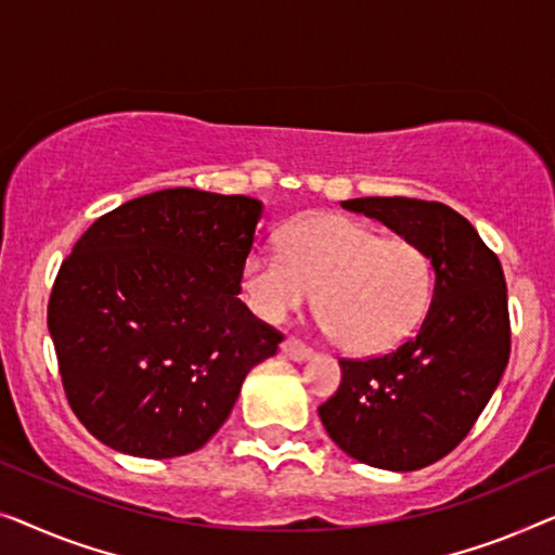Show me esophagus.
Here are the masks:
<instances>
[{"mask_svg": "<svg viewBox=\"0 0 555 555\" xmlns=\"http://www.w3.org/2000/svg\"><path fill=\"white\" fill-rule=\"evenodd\" d=\"M281 352H284L288 359H294V362H304V359H309L311 354H314V349L304 345V341L288 337L284 339V345H281Z\"/></svg>", "mask_w": 555, "mask_h": 555, "instance_id": "34e87169", "label": "esophagus"}]
</instances>
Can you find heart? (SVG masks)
Returning a JSON list of instances; mask_svg holds the SVG:
<instances>
[{"mask_svg":"<svg viewBox=\"0 0 555 555\" xmlns=\"http://www.w3.org/2000/svg\"><path fill=\"white\" fill-rule=\"evenodd\" d=\"M248 307L279 324L314 299L324 326L354 354L387 352L417 330L430 304L433 267L410 238H382L347 216H314L286 231L284 248L241 267Z\"/></svg>","mask_w":555,"mask_h":555,"instance_id":"1","label":"heart"}]
</instances>
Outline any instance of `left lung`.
I'll list each match as a JSON object with an SVG mask.
<instances>
[{"instance_id":"8db88e82","label":"left lung","mask_w":555,"mask_h":555,"mask_svg":"<svg viewBox=\"0 0 555 555\" xmlns=\"http://www.w3.org/2000/svg\"><path fill=\"white\" fill-rule=\"evenodd\" d=\"M341 206L415 241L433 263L435 288L415 337L387 354L339 359L341 385L319 417L359 463L420 470L465 440L508 364L503 267L470 221L444 203L374 196Z\"/></svg>"}]
</instances>
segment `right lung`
I'll use <instances>...</instances> for the list:
<instances>
[{
	"label": "right lung",
	"mask_w": 555,
	"mask_h": 555,
	"mask_svg": "<svg viewBox=\"0 0 555 555\" xmlns=\"http://www.w3.org/2000/svg\"><path fill=\"white\" fill-rule=\"evenodd\" d=\"M261 201L166 189L100 216L62 261L47 326L77 420L107 448L178 457L231 415L284 334L241 294Z\"/></svg>",
	"instance_id": "right-lung-1"
}]
</instances>
